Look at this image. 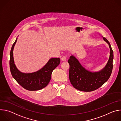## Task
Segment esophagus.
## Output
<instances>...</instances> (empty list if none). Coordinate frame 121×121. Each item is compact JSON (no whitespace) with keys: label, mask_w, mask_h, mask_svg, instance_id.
<instances>
[{"label":"esophagus","mask_w":121,"mask_h":121,"mask_svg":"<svg viewBox=\"0 0 121 121\" xmlns=\"http://www.w3.org/2000/svg\"><path fill=\"white\" fill-rule=\"evenodd\" d=\"M61 60L62 61H66V57L65 56H63L62 58H61Z\"/></svg>","instance_id":"1"}]
</instances>
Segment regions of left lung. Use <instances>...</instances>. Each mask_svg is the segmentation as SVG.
<instances>
[{
    "instance_id": "1",
    "label": "left lung",
    "mask_w": 121,
    "mask_h": 121,
    "mask_svg": "<svg viewBox=\"0 0 121 121\" xmlns=\"http://www.w3.org/2000/svg\"><path fill=\"white\" fill-rule=\"evenodd\" d=\"M103 39L109 45L110 56L107 64L101 71L91 72L87 70L73 56L68 59L69 78L71 84L77 90L85 92L94 91L100 88L110 78L113 68V53L109 42L105 37Z\"/></svg>"
}]
</instances>
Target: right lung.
I'll return each instance as SVG.
<instances>
[{"label":"right lung","mask_w":121,"mask_h":121,"mask_svg":"<svg viewBox=\"0 0 121 121\" xmlns=\"http://www.w3.org/2000/svg\"><path fill=\"white\" fill-rule=\"evenodd\" d=\"M17 40V38L12 46L10 52L9 66L13 78L27 90L35 91L44 88L49 83L53 71L59 65L60 59H50L42 68L36 72L28 74L22 73L17 68L13 59V51Z\"/></svg>","instance_id":"right-lung-1"}]
</instances>
